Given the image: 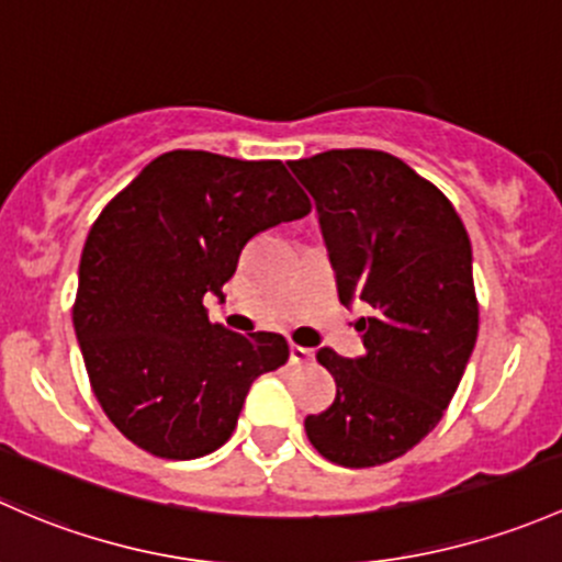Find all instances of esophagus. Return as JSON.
<instances>
[{
  "label": "esophagus",
  "mask_w": 562,
  "mask_h": 562,
  "mask_svg": "<svg viewBox=\"0 0 562 562\" xmlns=\"http://www.w3.org/2000/svg\"><path fill=\"white\" fill-rule=\"evenodd\" d=\"M311 360H314V351L311 349H305V346H297V344L289 346V362H292V366H305V362Z\"/></svg>",
  "instance_id": "obj_1"
}]
</instances>
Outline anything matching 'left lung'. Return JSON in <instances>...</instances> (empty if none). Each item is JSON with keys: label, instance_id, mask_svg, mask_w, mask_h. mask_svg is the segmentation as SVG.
Returning a JSON list of instances; mask_svg holds the SVG:
<instances>
[{"label": "left lung", "instance_id": "8db88e82", "mask_svg": "<svg viewBox=\"0 0 562 562\" xmlns=\"http://www.w3.org/2000/svg\"><path fill=\"white\" fill-rule=\"evenodd\" d=\"M316 200L340 303H366V355L319 349L335 401L305 416L329 462L373 468L414 449L454 397L479 333L473 257L452 202L397 156L370 148L289 161Z\"/></svg>", "mask_w": 562, "mask_h": 562}]
</instances>
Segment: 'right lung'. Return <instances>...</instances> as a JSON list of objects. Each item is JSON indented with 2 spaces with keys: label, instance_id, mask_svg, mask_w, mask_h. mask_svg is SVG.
Here are the masks:
<instances>
[{
  "label": "right lung",
  "instance_id": "1",
  "mask_svg": "<svg viewBox=\"0 0 562 562\" xmlns=\"http://www.w3.org/2000/svg\"><path fill=\"white\" fill-rule=\"evenodd\" d=\"M311 213L283 161L167 151L102 207L80 254L72 324L91 390L135 447L194 460L229 441L279 333L211 324L254 235Z\"/></svg>",
  "mask_w": 562,
  "mask_h": 562
}]
</instances>
